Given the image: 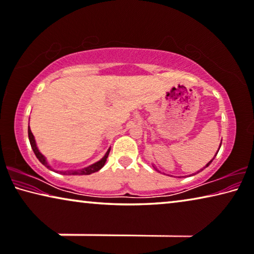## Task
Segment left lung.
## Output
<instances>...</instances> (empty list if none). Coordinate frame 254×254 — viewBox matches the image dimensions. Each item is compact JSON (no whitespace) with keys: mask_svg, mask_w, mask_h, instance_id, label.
<instances>
[{"mask_svg":"<svg viewBox=\"0 0 254 254\" xmlns=\"http://www.w3.org/2000/svg\"><path fill=\"white\" fill-rule=\"evenodd\" d=\"M220 146H221V143H220ZM220 146H219V149H220ZM218 151H219V150H218ZM217 153H218V152H217ZM217 153H216V155H217ZM216 155H214V157H216ZM213 159H214V158H213ZM213 159H212V160H213ZM212 160H211V161H210V162H208V163H206V166H205V167H208V166L210 165V163H211V162H212ZM153 167H154V166H153ZM154 168H155V167H154ZM155 169H157V168H155ZM194 175H195V174H194Z\"/></svg>","mask_w":254,"mask_h":254,"instance_id":"1","label":"left lung"}]
</instances>
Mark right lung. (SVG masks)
<instances>
[{"label": "right lung", "instance_id": "right-lung-1", "mask_svg": "<svg viewBox=\"0 0 254 254\" xmlns=\"http://www.w3.org/2000/svg\"><path fill=\"white\" fill-rule=\"evenodd\" d=\"M28 137H29V142H30V145H32V149L34 151L35 155H36V158L40 160V162L42 165H44L46 168H49V169L53 170L51 166L46 161V158L43 155L40 151L37 149V145H36V142H35V138H34V135L32 130H30V128L28 126ZM109 153H110V149L107 151V153H105L104 157L100 160V161H97L95 163H93V165L88 166L86 168H84V169H79V170H65V171H58V173H60L62 175H91L93 173H96V171H99L101 168H102L105 165V161H107V158Z\"/></svg>", "mask_w": 254, "mask_h": 254}]
</instances>
